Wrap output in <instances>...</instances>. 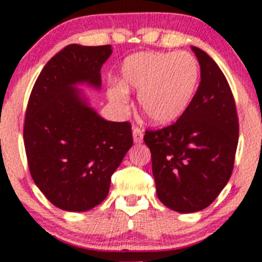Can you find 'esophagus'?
<instances>
[{
	"label": "esophagus",
	"instance_id": "34e87169",
	"mask_svg": "<svg viewBox=\"0 0 262 262\" xmlns=\"http://www.w3.org/2000/svg\"><path fill=\"white\" fill-rule=\"evenodd\" d=\"M133 140L135 144H139L143 141V130L140 128L134 127L133 128Z\"/></svg>",
	"mask_w": 262,
	"mask_h": 262
}]
</instances>
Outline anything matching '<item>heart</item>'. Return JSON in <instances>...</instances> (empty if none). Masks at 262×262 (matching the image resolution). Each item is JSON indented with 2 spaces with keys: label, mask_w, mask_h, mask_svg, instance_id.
<instances>
[{
  "label": "heart",
  "mask_w": 262,
  "mask_h": 262,
  "mask_svg": "<svg viewBox=\"0 0 262 262\" xmlns=\"http://www.w3.org/2000/svg\"><path fill=\"white\" fill-rule=\"evenodd\" d=\"M200 65L187 52L137 53L122 64V85L108 90L117 104L128 102L127 90L139 92L143 116L156 125L175 122L185 113L197 91Z\"/></svg>",
  "instance_id": "heart-1"
}]
</instances>
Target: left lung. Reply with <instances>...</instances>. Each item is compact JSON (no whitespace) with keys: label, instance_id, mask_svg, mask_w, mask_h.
I'll list each match as a JSON object with an SVG mask.
<instances>
[{"label":"left lung","instance_id":"obj_1","mask_svg":"<svg viewBox=\"0 0 262 262\" xmlns=\"http://www.w3.org/2000/svg\"><path fill=\"white\" fill-rule=\"evenodd\" d=\"M201 82L172 125L146 130L156 194L167 208L193 213L208 207L229 181L239 139L235 101L224 74L203 50L191 47Z\"/></svg>","mask_w":262,"mask_h":262}]
</instances>
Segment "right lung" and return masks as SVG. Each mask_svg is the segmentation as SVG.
<instances>
[{"label":"right lung","mask_w":262,"mask_h":262,"mask_svg":"<svg viewBox=\"0 0 262 262\" xmlns=\"http://www.w3.org/2000/svg\"><path fill=\"white\" fill-rule=\"evenodd\" d=\"M111 54V45L65 47L43 68L27 106L23 139L31 175L41 193L68 212L103 202L133 145L130 124L102 118L77 89H101V68Z\"/></svg>","instance_id":"1"}]
</instances>
